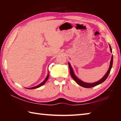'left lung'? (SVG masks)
<instances>
[{
    "mask_svg": "<svg viewBox=\"0 0 121 121\" xmlns=\"http://www.w3.org/2000/svg\"><path fill=\"white\" fill-rule=\"evenodd\" d=\"M109 48H110V52L112 53V48H111V47H110V45H109ZM112 61H113V56H112V58H111V60H110V62L109 68V69H108V70L107 71V72L106 73L105 75V76H104L102 77L101 79H100L99 81L96 82L92 83H87L84 82L82 81L81 79L78 78L74 74V73H73V69L72 68V67H71L70 64L69 62H68V65H69V69H70V75H71V77H72L74 79L76 82L78 84L81 85V86H82V87H85V88H90V87H94V86H97L98 85L100 84L103 83L105 81L106 79H107V78L108 77V75H109V73H110V70H111V69L112 68Z\"/></svg>",
    "mask_w": 121,
    "mask_h": 121,
    "instance_id": "1",
    "label": "left lung"
}]
</instances>
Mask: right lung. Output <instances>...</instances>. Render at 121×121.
I'll use <instances>...</instances> for the list:
<instances>
[{"label": "right lung", "mask_w": 121, "mask_h": 121, "mask_svg": "<svg viewBox=\"0 0 121 121\" xmlns=\"http://www.w3.org/2000/svg\"><path fill=\"white\" fill-rule=\"evenodd\" d=\"M48 77H49V73H48V75H47V76L45 78V79H44V81L43 82H42L40 84H39V85L36 86H34V87H30V88H28V89H36V88H38V87H40L41 86H42L43 85H44V84L46 82V81H48Z\"/></svg>", "instance_id": "obj_1"}]
</instances>
